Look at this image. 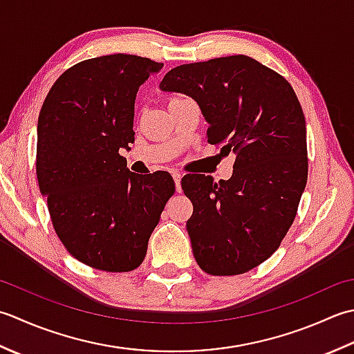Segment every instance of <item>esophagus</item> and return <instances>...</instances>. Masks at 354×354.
Wrapping results in <instances>:
<instances>
[{"instance_id":"1","label":"esophagus","mask_w":354,"mask_h":354,"mask_svg":"<svg viewBox=\"0 0 354 354\" xmlns=\"http://www.w3.org/2000/svg\"><path fill=\"white\" fill-rule=\"evenodd\" d=\"M172 177H174L177 192H182V174H180V172L176 171V172H172Z\"/></svg>"}]
</instances>
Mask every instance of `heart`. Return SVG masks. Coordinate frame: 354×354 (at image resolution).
<instances>
[{"label": "heart", "instance_id": "heart-1", "mask_svg": "<svg viewBox=\"0 0 354 354\" xmlns=\"http://www.w3.org/2000/svg\"><path fill=\"white\" fill-rule=\"evenodd\" d=\"M178 97H180V96H172V97L169 99V102H172V100H176V99H178Z\"/></svg>", "mask_w": 354, "mask_h": 354}]
</instances>
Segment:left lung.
I'll list each match as a JSON object with an SVG mask.
<instances>
[{
  "instance_id": "8db88e82",
  "label": "left lung",
  "mask_w": 354,
  "mask_h": 354,
  "mask_svg": "<svg viewBox=\"0 0 354 354\" xmlns=\"http://www.w3.org/2000/svg\"><path fill=\"white\" fill-rule=\"evenodd\" d=\"M160 88L196 100L207 142L235 154L229 180L182 178L194 206L186 229L196 261L209 275L246 273L279 248L297 217L308 172L299 100L286 77L244 55L183 64Z\"/></svg>"
}]
</instances>
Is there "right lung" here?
<instances>
[{"mask_svg":"<svg viewBox=\"0 0 354 354\" xmlns=\"http://www.w3.org/2000/svg\"><path fill=\"white\" fill-rule=\"evenodd\" d=\"M162 62L106 55L75 64L42 104L36 177L64 246L93 269L131 272L176 192L169 172L134 174L119 154L134 142V100Z\"/></svg>","mask_w":354,"mask_h":354,"instance_id":"right-lung-1","label":"right lung"}]
</instances>
